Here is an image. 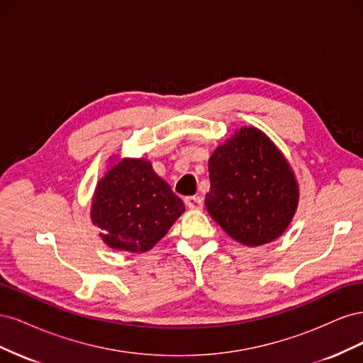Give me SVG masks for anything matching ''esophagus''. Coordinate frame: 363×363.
<instances>
[{
    "label": "esophagus",
    "mask_w": 363,
    "mask_h": 363,
    "mask_svg": "<svg viewBox=\"0 0 363 363\" xmlns=\"http://www.w3.org/2000/svg\"><path fill=\"white\" fill-rule=\"evenodd\" d=\"M184 203H186V206H188L189 208H192V211H200V208L203 207V199H201V196H186Z\"/></svg>",
    "instance_id": "esophagus-1"
}]
</instances>
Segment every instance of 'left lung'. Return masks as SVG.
Listing matches in <instances>:
<instances>
[{"instance_id": "8db88e82", "label": "left lung", "mask_w": 363, "mask_h": 363, "mask_svg": "<svg viewBox=\"0 0 363 363\" xmlns=\"http://www.w3.org/2000/svg\"><path fill=\"white\" fill-rule=\"evenodd\" d=\"M208 177L207 212L238 242H272L292 221L298 183L281 151L259 128H240L219 145L208 159Z\"/></svg>"}]
</instances>
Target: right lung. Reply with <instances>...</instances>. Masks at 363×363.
I'll use <instances>...</instances> for the list:
<instances>
[{"instance_id":"add662e5","label":"right lung","mask_w":363,"mask_h":363,"mask_svg":"<svg viewBox=\"0 0 363 363\" xmlns=\"http://www.w3.org/2000/svg\"><path fill=\"white\" fill-rule=\"evenodd\" d=\"M183 212V201L150 160L119 159L96 183L91 219L111 248L145 252Z\"/></svg>"}]
</instances>
